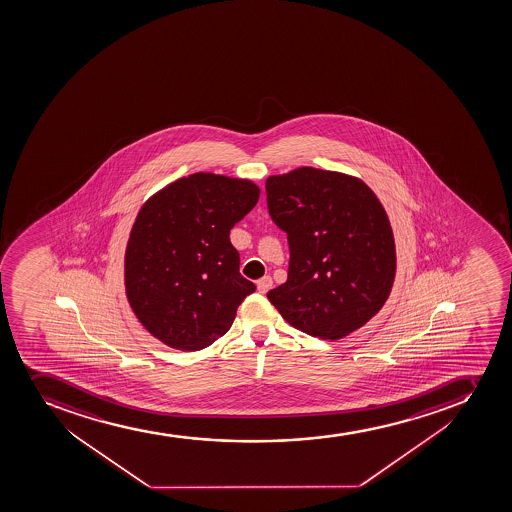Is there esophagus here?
I'll return each mask as SVG.
<instances>
[{"mask_svg": "<svg viewBox=\"0 0 512 512\" xmlns=\"http://www.w3.org/2000/svg\"><path fill=\"white\" fill-rule=\"evenodd\" d=\"M272 285H274L272 279H270L269 275H265V277H262V279L257 282V289H259L260 294H267V292L272 289Z\"/></svg>", "mask_w": 512, "mask_h": 512, "instance_id": "34e87169", "label": "esophagus"}]
</instances>
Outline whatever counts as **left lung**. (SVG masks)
<instances>
[{
    "label": "left lung",
    "instance_id": "left-lung-1",
    "mask_svg": "<svg viewBox=\"0 0 512 512\" xmlns=\"http://www.w3.org/2000/svg\"><path fill=\"white\" fill-rule=\"evenodd\" d=\"M287 233L289 277L267 297L295 329L342 339L374 317L395 277V245L379 198L359 178L302 167L265 182Z\"/></svg>",
    "mask_w": 512,
    "mask_h": 512
}]
</instances>
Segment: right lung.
I'll list each match as a JSON object with an SVG mask.
<instances>
[{
	"instance_id": "right-lung-1",
	"label": "right lung",
	"mask_w": 512,
	"mask_h": 512,
	"mask_svg": "<svg viewBox=\"0 0 512 512\" xmlns=\"http://www.w3.org/2000/svg\"><path fill=\"white\" fill-rule=\"evenodd\" d=\"M259 197L248 180L193 173L143 205L125 253V287L153 337L200 350L227 334L238 305L255 292L238 272L230 230Z\"/></svg>"
}]
</instances>
